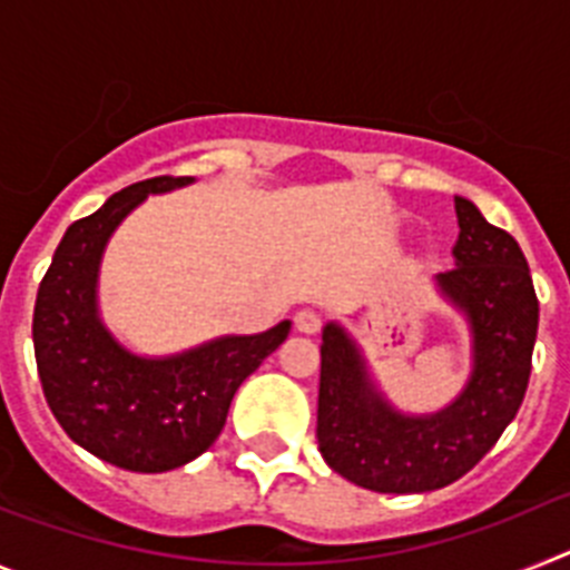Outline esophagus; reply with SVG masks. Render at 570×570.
<instances>
[{"label":"esophagus","mask_w":570,"mask_h":570,"mask_svg":"<svg viewBox=\"0 0 570 570\" xmlns=\"http://www.w3.org/2000/svg\"><path fill=\"white\" fill-rule=\"evenodd\" d=\"M294 325L299 334H316V331L322 328V320L314 311H299V314L294 316Z\"/></svg>","instance_id":"1"}]
</instances>
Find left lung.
<instances>
[{
    "label": "left lung",
    "instance_id": "obj_1",
    "mask_svg": "<svg viewBox=\"0 0 570 570\" xmlns=\"http://www.w3.org/2000/svg\"><path fill=\"white\" fill-rule=\"evenodd\" d=\"M460 236L442 291L473 331V374L460 400L434 416H402L374 391L345 331H322L320 454L340 476L380 493L436 491L465 476L517 416L531 376L540 302L520 245L456 196Z\"/></svg>",
    "mask_w": 570,
    "mask_h": 570
}]
</instances>
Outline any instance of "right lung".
Masks as SVG:
<instances>
[{
	"instance_id": "1",
	"label": "right lung",
	"mask_w": 570,
	"mask_h": 570,
	"mask_svg": "<svg viewBox=\"0 0 570 570\" xmlns=\"http://www.w3.org/2000/svg\"><path fill=\"white\" fill-rule=\"evenodd\" d=\"M188 183L190 176H154L114 194L65 230L39 282L33 354L48 407L77 445L125 471H174L208 451L236 387L291 331V322H279L265 334L225 336L170 360H139L102 328L97 271L105 242L145 196Z\"/></svg>"
}]
</instances>
